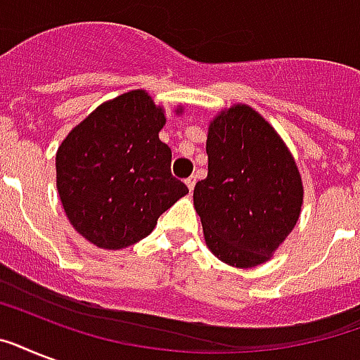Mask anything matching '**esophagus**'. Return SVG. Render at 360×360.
Instances as JSON below:
<instances>
[{
	"label": "esophagus",
	"instance_id": "obj_1",
	"mask_svg": "<svg viewBox=\"0 0 360 360\" xmlns=\"http://www.w3.org/2000/svg\"><path fill=\"white\" fill-rule=\"evenodd\" d=\"M186 183V186H188V191H194V186H196V177H194V175H192V177H188V179L185 181Z\"/></svg>",
	"mask_w": 360,
	"mask_h": 360
}]
</instances>
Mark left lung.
<instances>
[{
	"label": "left lung",
	"mask_w": 360,
	"mask_h": 360,
	"mask_svg": "<svg viewBox=\"0 0 360 360\" xmlns=\"http://www.w3.org/2000/svg\"><path fill=\"white\" fill-rule=\"evenodd\" d=\"M207 177L194 186L205 245L231 267L273 257L295 228L302 179L293 155L256 110L233 104L207 129Z\"/></svg>",
	"instance_id": "1"
}]
</instances>
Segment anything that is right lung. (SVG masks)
<instances>
[{
	"mask_svg": "<svg viewBox=\"0 0 360 360\" xmlns=\"http://www.w3.org/2000/svg\"><path fill=\"white\" fill-rule=\"evenodd\" d=\"M164 124L162 106L134 89L93 110L58 147L59 200L72 228L91 245L104 250L134 245L188 194L172 175L169 147L158 140Z\"/></svg>",
	"mask_w": 360,
	"mask_h": 360,
	"instance_id": "right-lung-1",
	"label": "right lung"
}]
</instances>
